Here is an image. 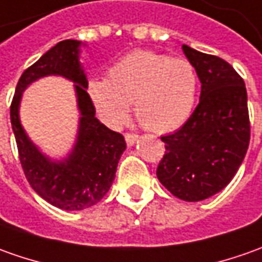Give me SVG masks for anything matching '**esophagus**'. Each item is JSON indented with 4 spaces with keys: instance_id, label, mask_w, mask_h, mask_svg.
Returning <instances> with one entry per match:
<instances>
[{
    "instance_id": "esophagus-1",
    "label": "esophagus",
    "mask_w": 262,
    "mask_h": 262,
    "mask_svg": "<svg viewBox=\"0 0 262 262\" xmlns=\"http://www.w3.org/2000/svg\"><path fill=\"white\" fill-rule=\"evenodd\" d=\"M124 139H126L127 146H133L136 143V140L139 139V136L138 135H130V133H127V135H124Z\"/></svg>"
}]
</instances>
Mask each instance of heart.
<instances>
[{
    "instance_id": "heart-1",
    "label": "heart",
    "mask_w": 262,
    "mask_h": 262,
    "mask_svg": "<svg viewBox=\"0 0 262 262\" xmlns=\"http://www.w3.org/2000/svg\"><path fill=\"white\" fill-rule=\"evenodd\" d=\"M87 93L99 119L112 129L127 120L133 103L135 115L145 129L168 133L191 116L198 76L185 58L138 50L113 64L107 80H92Z\"/></svg>"
}]
</instances>
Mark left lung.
<instances>
[{
    "label": "left lung",
    "mask_w": 262,
    "mask_h": 262,
    "mask_svg": "<svg viewBox=\"0 0 262 262\" xmlns=\"http://www.w3.org/2000/svg\"><path fill=\"white\" fill-rule=\"evenodd\" d=\"M201 81L196 108L179 130L162 136L159 182L173 196L198 202L221 192L235 176L250 145L247 89L232 66L183 44Z\"/></svg>",
    "instance_id": "obj_1"
}]
</instances>
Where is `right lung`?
<instances>
[{
    "label": "right lung",
    "mask_w": 262,
    "mask_h": 262,
    "mask_svg": "<svg viewBox=\"0 0 262 262\" xmlns=\"http://www.w3.org/2000/svg\"><path fill=\"white\" fill-rule=\"evenodd\" d=\"M81 46L86 44L77 40L57 42L28 67L19 77L10 110L27 181L44 201L64 211H81L96 205L110 189L117 163L126 149L123 136L110 130L94 116L96 110L87 93V76L80 63ZM49 75H60L75 83L80 113L76 142L61 160L42 154L26 135L19 119L20 99L26 87Z\"/></svg>",
    "instance_id": "add662e5"
}]
</instances>
